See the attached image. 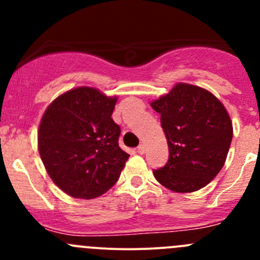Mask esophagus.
I'll return each instance as SVG.
<instances>
[{"label": "esophagus", "mask_w": 260, "mask_h": 260, "mask_svg": "<svg viewBox=\"0 0 260 260\" xmlns=\"http://www.w3.org/2000/svg\"><path fill=\"white\" fill-rule=\"evenodd\" d=\"M137 152L140 154H143L146 152V147H145V145H140L138 146V148H137Z\"/></svg>", "instance_id": "34e87169"}]
</instances>
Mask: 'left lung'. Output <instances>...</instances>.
Listing matches in <instances>:
<instances>
[{"mask_svg":"<svg viewBox=\"0 0 260 260\" xmlns=\"http://www.w3.org/2000/svg\"><path fill=\"white\" fill-rule=\"evenodd\" d=\"M161 114L169 161L153 171L175 192L205 187L222 169L233 138V124L221 102L206 89L179 83L151 103Z\"/></svg>","mask_w":260,"mask_h":260,"instance_id":"1","label":"left lung"}]
</instances>
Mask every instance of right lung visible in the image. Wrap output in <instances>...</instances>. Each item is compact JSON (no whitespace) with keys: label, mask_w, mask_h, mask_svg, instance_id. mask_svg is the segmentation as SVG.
I'll return each instance as SVG.
<instances>
[{"label":"right lung","mask_w":260,"mask_h":260,"mask_svg":"<svg viewBox=\"0 0 260 260\" xmlns=\"http://www.w3.org/2000/svg\"><path fill=\"white\" fill-rule=\"evenodd\" d=\"M115 103L117 96L79 86L54 99L41 118L39 153L55 185L69 196L98 198L119 179L129 154L118 145Z\"/></svg>","instance_id":"add662e5"}]
</instances>
